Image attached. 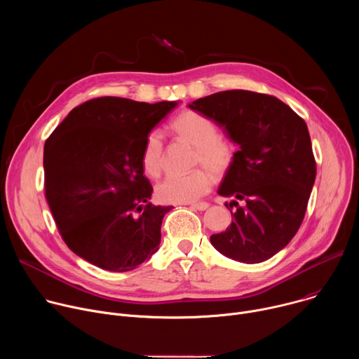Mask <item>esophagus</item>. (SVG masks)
Masks as SVG:
<instances>
[{"instance_id":"obj_1","label":"esophagus","mask_w":359,"mask_h":359,"mask_svg":"<svg viewBox=\"0 0 359 359\" xmlns=\"http://www.w3.org/2000/svg\"><path fill=\"white\" fill-rule=\"evenodd\" d=\"M209 206H210V204H209V203H206V201H201V203H193V204H190V208H191V209H196V210H200V212L209 209Z\"/></svg>"}]
</instances>
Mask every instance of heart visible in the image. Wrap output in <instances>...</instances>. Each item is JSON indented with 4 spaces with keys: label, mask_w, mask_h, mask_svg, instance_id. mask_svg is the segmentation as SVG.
Masks as SVG:
<instances>
[{
    "label": "heart",
    "mask_w": 359,
    "mask_h": 359,
    "mask_svg": "<svg viewBox=\"0 0 359 359\" xmlns=\"http://www.w3.org/2000/svg\"><path fill=\"white\" fill-rule=\"evenodd\" d=\"M173 132L196 146L194 165H204L186 175H169L156 186V196L165 203H190L210 191L215 176H224L233 168L236 143L219 136L213 121L194 111L179 114L172 122ZM165 143L159 130L147 133L140 162L150 176H158L163 168Z\"/></svg>",
    "instance_id": "obj_1"
}]
</instances>
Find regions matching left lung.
Segmentation results:
<instances>
[{
  "label": "left lung",
  "instance_id": "left-lung-1",
  "mask_svg": "<svg viewBox=\"0 0 359 359\" xmlns=\"http://www.w3.org/2000/svg\"><path fill=\"white\" fill-rule=\"evenodd\" d=\"M189 108L224 128L240 146L219 194L244 206L230 203L237 208L233 222L210 237L212 244L245 264L271 259L298 231L316 182L306 123L278 97L243 89L200 97Z\"/></svg>",
  "mask_w": 359,
  "mask_h": 359
}]
</instances>
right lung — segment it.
<instances>
[{
	"label": "right lung",
	"instance_id": "right-lung-1",
	"mask_svg": "<svg viewBox=\"0 0 359 359\" xmlns=\"http://www.w3.org/2000/svg\"><path fill=\"white\" fill-rule=\"evenodd\" d=\"M177 104L102 96L74 108L45 140V197L65 244L108 271L136 269L159 250L172 206L150 203L142 147Z\"/></svg>",
	"mask_w": 359,
	"mask_h": 359
}]
</instances>
